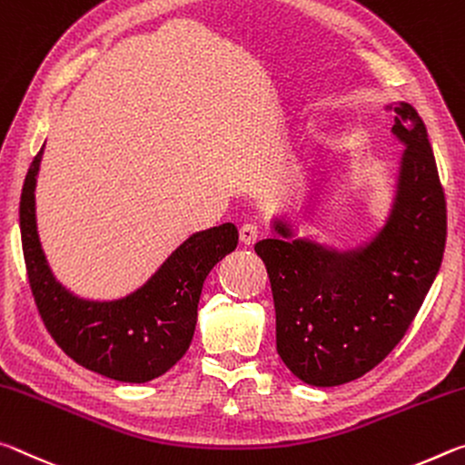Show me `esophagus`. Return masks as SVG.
<instances>
[{
    "instance_id": "34e87169",
    "label": "esophagus",
    "mask_w": 465,
    "mask_h": 465,
    "mask_svg": "<svg viewBox=\"0 0 465 465\" xmlns=\"http://www.w3.org/2000/svg\"><path fill=\"white\" fill-rule=\"evenodd\" d=\"M257 237H260V226L257 224L247 223L239 228V239L241 242H245V245H253Z\"/></svg>"
}]
</instances>
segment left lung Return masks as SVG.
Instances as JSON below:
<instances>
[{
    "label": "left lung",
    "instance_id": "8db88e82",
    "mask_svg": "<svg viewBox=\"0 0 465 465\" xmlns=\"http://www.w3.org/2000/svg\"><path fill=\"white\" fill-rule=\"evenodd\" d=\"M393 111L391 132L406 152L375 241L350 253L307 241L255 245L272 284L278 354L309 385H341L375 369L406 336L443 262L447 203L429 134L412 104ZM276 231L291 234L284 224Z\"/></svg>",
    "mask_w": 465,
    "mask_h": 465
}]
</instances>
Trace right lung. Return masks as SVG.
<instances>
[{
	"instance_id": "right-lung-1",
	"label": "right lung",
	"mask_w": 465,
	"mask_h": 465,
	"mask_svg": "<svg viewBox=\"0 0 465 465\" xmlns=\"http://www.w3.org/2000/svg\"><path fill=\"white\" fill-rule=\"evenodd\" d=\"M43 148L20 195V237L30 292L45 327L82 367L124 383H146L169 371L192 344L203 280L237 249L234 224L189 237L140 291L111 302L72 296L53 280L35 223V183Z\"/></svg>"
}]
</instances>
